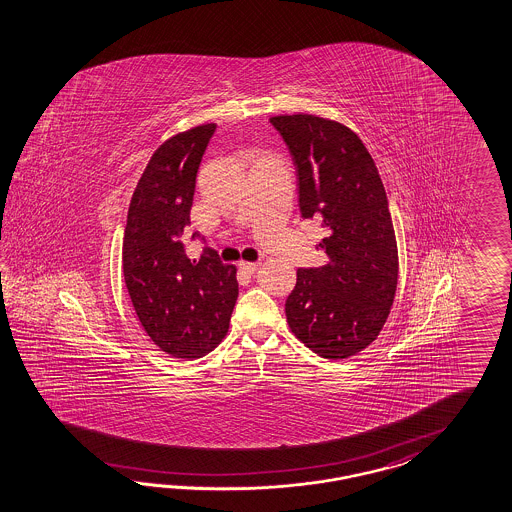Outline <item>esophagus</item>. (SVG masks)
<instances>
[{"label":"esophagus","instance_id":"obj_1","mask_svg":"<svg viewBox=\"0 0 512 512\" xmlns=\"http://www.w3.org/2000/svg\"><path fill=\"white\" fill-rule=\"evenodd\" d=\"M240 266V270H244V272H248V274H253L261 264L259 263H246V261H242V263L238 264Z\"/></svg>","mask_w":512,"mask_h":512}]
</instances>
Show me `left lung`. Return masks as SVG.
Wrapping results in <instances>:
<instances>
[{
	"mask_svg": "<svg viewBox=\"0 0 512 512\" xmlns=\"http://www.w3.org/2000/svg\"><path fill=\"white\" fill-rule=\"evenodd\" d=\"M270 123L292 154L298 203L322 221L328 261L300 268L285 313L291 332L326 360H345L384 328L399 277L387 195L373 156L348 126L309 113Z\"/></svg>",
	"mask_w": 512,
	"mask_h": 512,
	"instance_id": "left-lung-1",
	"label": "left lung"
}]
</instances>
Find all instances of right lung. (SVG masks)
Returning a JSON list of instances; mask_svg holds the SVG:
<instances>
[{"label":"right lung","mask_w":512,"mask_h":512,"mask_svg":"<svg viewBox=\"0 0 512 512\" xmlns=\"http://www.w3.org/2000/svg\"><path fill=\"white\" fill-rule=\"evenodd\" d=\"M214 130L208 123L166 139L145 167L126 218L123 274L130 300L152 343L182 360L220 345L238 296L236 266L221 263L210 248L190 261L180 242Z\"/></svg>","instance_id":"obj_1"}]
</instances>
